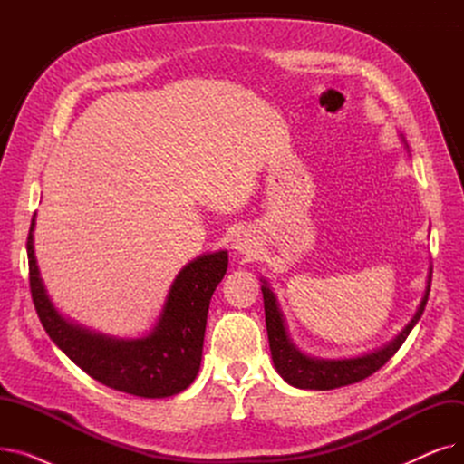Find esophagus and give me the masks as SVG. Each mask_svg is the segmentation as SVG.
Masks as SVG:
<instances>
[{
	"instance_id": "esophagus-1",
	"label": "esophagus",
	"mask_w": 464,
	"mask_h": 464,
	"mask_svg": "<svg viewBox=\"0 0 464 464\" xmlns=\"http://www.w3.org/2000/svg\"><path fill=\"white\" fill-rule=\"evenodd\" d=\"M231 248L237 252V254H242V256H252L257 248V242L256 238L248 233V231H238L231 242Z\"/></svg>"
}]
</instances>
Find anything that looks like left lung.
Segmentation results:
<instances>
[{"instance_id":"obj_1","label":"left lung","mask_w":464,"mask_h":464,"mask_svg":"<svg viewBox=\"0 0 464 464\" xmlns=\"http://www.w3.org/2000/svg\"><path fill=\"white\" fill-rule=\"evenodd\" d=\"M430 275L427 280L425 295L421 299V304L413 315L411 322L404 327V331L392 340V343L385 344L380 350H374L372 353H364L352 359H315L304 355L294 343L289 340L284 315L278 308L276 297L273 289L266 285L263 280L261 291H263V304H265V324H266V334H269V346L273 362L278 371V374L294 387L299 389H318V392H327V389L344 387L350 383H357L364 378L372 376L376 371H380L383 364L392 359L399 348L404 344L410 331L413 329L423 315L425 304L429 301V291H430Z\"/></svg>"}]
</instances>
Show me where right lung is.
Segmentation results:
<instances>
[{"label":"right lung","mask_w":464,"mask_h":464,"mask_svg":"<svg viewBox=\"0 0 464 464\" xmlns=\"http://www.w3.org/2000/svg\"><path fill=\"white\" fill-rule=\"evenodd\" d=\"M35 214L28 233L30 289L39 320L53 343L93 380L121 393L163 399L184 392L201 367L207 314L216 285L227 271V252L188 263L169 289L160 320L142 338H112L71 324L54 308L34 250Z\"/></svg>","instance_id":"1"}]
</instances>
